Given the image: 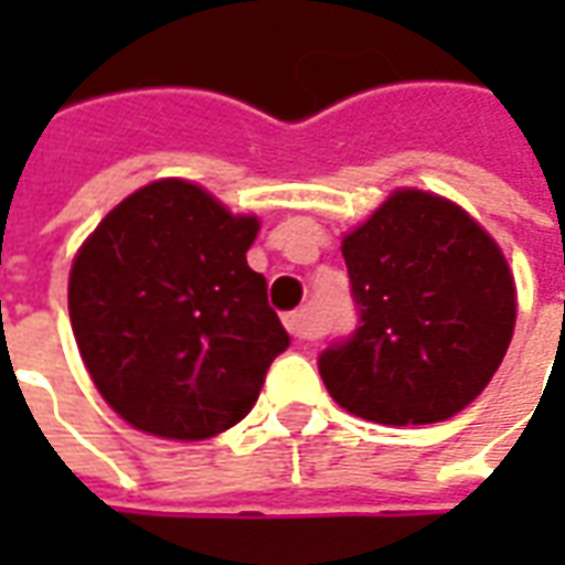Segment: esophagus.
Segmentation results:
<instances>
[{
    "mask_svg": "<svg viewBox=\"0 0 565 565\" xmlns=\"http://www.w3.org/2000/svg\"><path fill=\"white\" fill-rule=\"evenodd\" d=\"M284 327H287V332H290L294 339H299V342H302V339H318V327H315L308 308H299V311L284 315Z\"/></svg>",
    "mask_w": 565,
    "mask_h": 565,
    "instance_id": "1",
    "label": "esophagus"
}]
</instances>
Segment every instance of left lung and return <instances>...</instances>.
Instances as JSON below:
<instances>
[{"label": "left lung", "instance_id": "left-lung-1", "mask_svg": "<svg viewBox=\"0 0 565 565\" xmlns=\"http://www.w3.org/2000/svg\"><path fill=\"white\" fill-rule=\"evenodd\" d=\"M360 327L318 360L335 403L363 420H448L509 351L518 296L499 245L448 199L396 190L344 235Z\"/></svg>", "mask_w": 565, "mask_h": 565}]
</instances>
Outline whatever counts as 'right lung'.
Returning a JSON list of instances; mask_svg holds the SVG:
<instances>
[{
	"instance_id": "1",
	"label": "right lung",
	"mask_w": 565,
	"mask_h": 565,
	"mask_svg": "<svg viewBox=\"0 0 565 565\" xmlns=\"http://www.w3.org/2000/svg\"><path fill=\"white\" fill-rule=\"evenodd\" d=\"M259 221L202 186L153 181L105 214L68 275L96 391L141 433L199 441L254 408L290 335L247 266Z\"/></svg>"
}]
</instances>
